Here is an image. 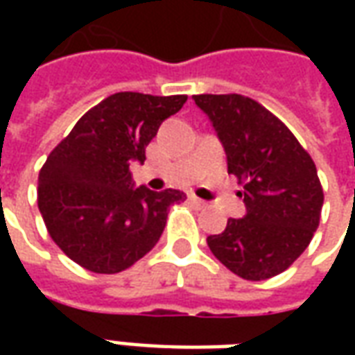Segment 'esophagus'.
Returning a JSON list of instances; mask_svg holds the SVG:
<instances>
[{
	"instance_id": "34e87169",
	"label": "esophagus",
	"mask_w": 355,
	"mask_h": 355,
	"mask_svg": "<svg viewBox=\"0 0 355 355\" xmlns=\"http://www.w3.org/2000/svg\"><path fill=\"white\" fill-rule=\"evenodd\" d=\"M188 200L192 201L193 205H196V207H198V209L207 207V203H205V201H203V200H200V198H196V196H188Z\"/></svg>"
}]
</instances>
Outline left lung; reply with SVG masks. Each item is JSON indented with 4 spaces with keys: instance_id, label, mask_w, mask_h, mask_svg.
I'll list each match as a JSON object with an SVG mask.
<instances>
[{
    "instance_id": "8db88e82",
    "label": "left lung",
    "mask_w": 355,
    "mask_h": 355,
    "mask_svg": "<svg viewBox=\"0 0 355 355\" xmlns=\"http://www.w3.org/2000/svg\"><path fill=\"white\" fill-rule=\"evenodd\" d=\"M226 152L228 173L243 182L245 215L228 218L207 245L234 274L261 282L297 261L318 230L323 205L318 171L295 135L253 98L193 94Z\"/></svg>"
}]
</instances>
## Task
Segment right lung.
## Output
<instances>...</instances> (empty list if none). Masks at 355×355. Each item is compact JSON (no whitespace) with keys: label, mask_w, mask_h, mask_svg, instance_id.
<instances>
[{"label":"right lung","mask_w":355,"mask_h":355,"mask_svg":"<svg viewBox=\"0 0 355 355\" xmlns=\"http://www.w3.org/2000/svg\"><path fill=\"white\" fill-rule=\"evenodd\" d=\"M186 94L116 93L89 110L47 157L37 205L49 236L94 274H117L159 241L180 190L135 186L131 163H144L159 125L184 106Z\"/></svg>","instance_id":"obj_1"}]
</instances>
